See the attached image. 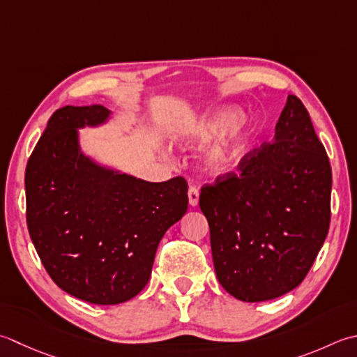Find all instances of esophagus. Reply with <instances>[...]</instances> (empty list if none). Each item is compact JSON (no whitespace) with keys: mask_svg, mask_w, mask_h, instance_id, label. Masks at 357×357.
<instances>
[{"mask_svg":"<svg viewBox=\"0 0 357 357\" xmlns=\"http://www.w3.org/2000/svg\"><path fill=\"white\" fill-rule=\"evenodd\" d=\"M198 201H199V190H198V187H195V185H190L188 187V202H190V206H197L198 204Z\"/></svg>","mask_w":357,"mask_h":357,"instance_id":"1","label":"esophagus"}]
</instances>
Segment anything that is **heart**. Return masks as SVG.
I'll use <instances>...</instances> for the list:
<instances>
[{"label": "heart", "mask_w": 357, "mask_h": 357, "mask_svg": "<svg viewBox=\"0 0 357 357\" xmlns=\"http://www.w3.org/2000/svg\"><path fill=\"white\" fill-rule=\"evenodd\" d=\"M221 136L204 155V165L212 173L232 170L240 162L249 145V119L220 111L207 116L192 130L185 144H202Z\"/></svg>", "instance_id": "obj_1"}]
</instances>
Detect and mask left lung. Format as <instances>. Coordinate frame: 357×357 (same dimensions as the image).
<instances>
[{
  "mask_svg": "<svg viewBox=\"0 0 357 357\" xmlns=\"http://www.w3.org/2000/svg\"><path fill=\"white\" fill-rule=\"evenodd\" d=\"M331 183L308 109L289 94L274 141L201 187L215 272L230 296L263 302L303 282L330 229Z\"/></svg>",
  "mask_w": 357,
  "mask_h": 357,
  "instance_id": "left-lung-1",
  "label": "left lung"
}]
</instances>
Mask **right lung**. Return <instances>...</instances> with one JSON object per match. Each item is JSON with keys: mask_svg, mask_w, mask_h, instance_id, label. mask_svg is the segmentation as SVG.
I'll return each instance as SVG.
<instances>
[{"mask_svg": "<svg viewBox=\"0 0 357 357\" xmlns=\"http://www.w3.org/2000/svg\"><path fill=\"white\" fill-rule=\"evenodd\" d=\"M102 105L63 107L27 160L26 221L54 283L96 305L127 302L149 283L167 229L187 212V181L146 183L85 158L77 130L108 117Z\"/></svg>", "mask_w": 357, "mask_h": 357, "instance_id": "1", "label": "right lung"}]
</instances>
